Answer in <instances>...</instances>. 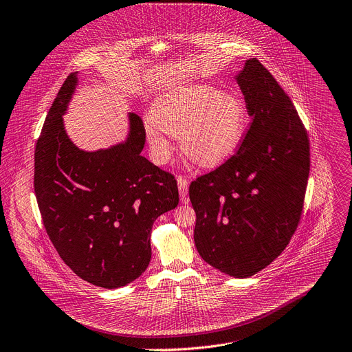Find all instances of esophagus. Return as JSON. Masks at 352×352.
I'll return each instance as SVG.
<instances>
[{
  "label": "esophagus",
  "instance_id": "34e87169",
  "mask_svg": "<svg viewBox=\"0 0 352 352\" xmlns=\"http://www.w3.org/2000/svg\"><path fill=\"white\" fill-rule=\"evenodd\" d=\"M177 184H178L179 195H181L182 198H185L186 194H188V181H186V178L182 177V175H178V177H177Z\"/></svg>",
  "mask_w": 352,
  "mask_h": 352
}]
</instances>
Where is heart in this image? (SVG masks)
Wrapping results in <instances>:
<instances>
[{
	"label": "heart",
	"instance_id": "b5f03b06",
	"mask_svg": "<svg viewBox=\"0 0 352 352\" xmlns=\"http://www.w3.org/2000/svg\"><path fill=\"white\" fill-rule=\"evenodd\" d=\"M245 108L237 95L209 85L179 87L155 102L146 135L157 163L173 153L171 136L182 151L202 166H216L230 157L245 132Z\"/></svg>",
	"mask_w": 352,
	"mask_h": 352
}]
</instances>
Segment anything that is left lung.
<instances>
[{
	"label": "left lung",
	"instance_id": "1",
	"mask_svg": "<svg viewBox=\"0 0 352 352\" xmlns=\"http://www.w3.org/2000/svg\"><path fill=\"white\" fill-rule=\"evenodd\" d=\"M251 123L239 150L189 185L204 261L236 278L268 267L300 221L310 171L307 131L257 58L237 76Z\"/></svg>",
	"mask_w": 352,
	"mask_h": 352
}]
</instances>
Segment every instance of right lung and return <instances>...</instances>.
<instances>
[{
    "label": "right lung",
    "instance_id": "obj_1",
    "mask_svg": "<svg viewBox=\"0 0 352 352\" xmlns=\"http://www.w3.org/2000/svg\"><path fill=\"white\" fill-rule=\"evenodd\" d=\"M76 85L72 73L36 142L35 195L60 258L81 279L115 289L148 267L153 223L177 208L178 186L171 173L140 154L146 129L138 113L129 115L124 143L94 153L76 147L63 126Z\"/></svg>",
    "mask_w": 352,
    "mask_h": 352
}]
</instances>
